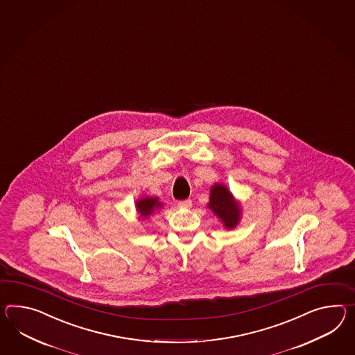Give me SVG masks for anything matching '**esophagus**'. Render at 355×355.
Here are the masks:
<instances>
[{"label": "esophagus", "instance_id": "34e87169", "mask_svg": "<svg viewBox=\"0 0 355 355\" xmlns=\"http://www.w3.org/2000/svg\"><path fill=\"white\" fill-rule=\"evenodd\" d=\"M178 205H180L181 208H191V207H192V201H191V199L182 200V201L178 202Z\"/></svg>", "mask_w": 355, "mask_h": 355}]
</instances>
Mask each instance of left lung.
I'll return each instance as SVG.
<instances>
[{
  "label": "left lung",
  "instance_id": "obj_1",
  "mask_svg": "<svg viewBox=\"0 0 355 355\" xmlns=\"http://www.w3.org/2000/svg\"><path fill=\"white\" fill-rule=\"evenodd\" d=\"M208 207L228 230L234 228L240 220V208L232 198V193L223 184H214L211 187Z\"/></svg>",
  "mask_w": 355,
  "mask_h": 355
}]
</instances>
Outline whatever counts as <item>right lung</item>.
I'll return each mask as SVG.
<instances>
[{
    "instance_id": "add662e5",
    "label": "right lung",
    "mask_w": 355,
    "mask_h": 355,
    "mask_svg": "<svg viewBox=\"0 0 355 355\" xmlns=\"http://www.w3.org/2000/svg\"><path fill=\"white\" fill-rule=\"evenodd\" d=\"M162 204L159 202V200L156 198H146V199H141L137 201V210L142 218H146L150 216L151 213H154L156 209L160 208Z\"/></svg>"
}]
</instances>
